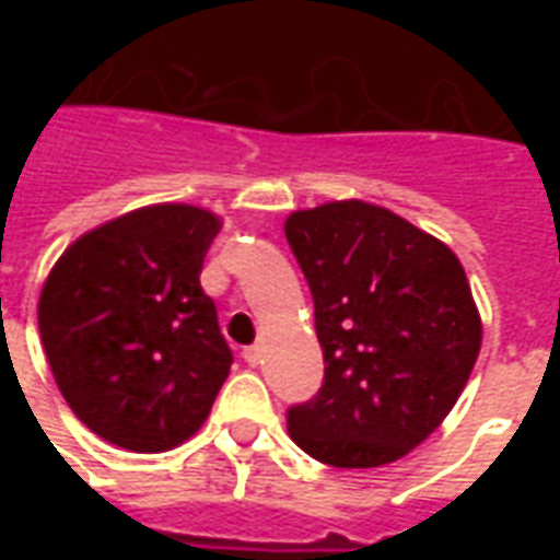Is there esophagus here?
Wrapping results in <instances>:
<instances>
[{"mask_svg":"<svg viewBox=\"0 0 560 560\" xmlns=\"http://www.w3.org/2000/svg\"><path fill=\"white\" fill-rule=\"evenodd\" d=\"M243 357L248 365H260L264 363V345H252V348H245Z\"/></svg>","mask_w":560,"mask_h":560,"instance_id":"1","label":"esophagus"}]
</instances>
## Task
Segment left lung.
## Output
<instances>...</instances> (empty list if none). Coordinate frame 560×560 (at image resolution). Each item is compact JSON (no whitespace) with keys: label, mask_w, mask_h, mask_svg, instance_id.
I'll use <instances>...</instances> for the list:
<instances>
[{"label":"left lung","mask_w":560,"mask_h":560,"mask_svg":"<svg viewBox=\"0 0 560 560\" xmlns=\"http://www.w3.org/2000/svg\"><path fill=\"white\" fill-rule=\"evenodd\" d=\"M324 387L288 411L293 444L336 468H381L446 420L480 357L482 320L456 252L369 200L296 209Z\"/></svg>","instance_id":"left-lung-1"}]
</instances>
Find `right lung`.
<instances>
[{
  "label": "right lung",
  "mask_w": 560,
  "mask_h": 560,
  "mask_svg": "<svg viewBox=\"0 0 560 560\" xmlns=\"http://www.w3.org/2000/svg\"><path fill=\"white\" fill-rule=\"evenodd\" d=\"M221 215L149 203L92 228L59 255L38 329L68 408L107 444L164 453L207 422L233 353L200 269Z\"/></svg>",
  "instance_id": "right-lung-1"
}]
</instances>
